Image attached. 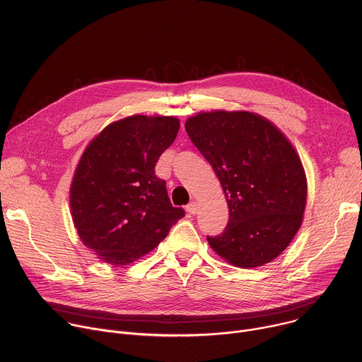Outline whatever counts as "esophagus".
Segmentation results:
<instances>
[{"mask_svg":"<svg viewBox=\"0 0 362 362\" xmlns=\"http://www.w3.org/2000/svg\"><path fill=\"white\" fill-rule=\"evenodd\" d=\"M186 211L189 212V214H192V215H194L196 212H198V202H194V201H192L187 206H186Z\"/></svg>","mask_w":362,"mask_h":362,"instance_id":"esophagus-1","label":"esophagus"}]
</instances>
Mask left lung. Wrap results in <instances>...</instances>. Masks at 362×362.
<instances>
[{
  "label": "left lung",
  "instance_id": "obj_1",
  "mask_svg": "<svg viewBox=\"0 0 362 362\" xmlns=\"http://www.w3.org/2000/svg\"><path fill=\"white\" fill-rule=\"evenodd\" d=\"M185 128L218 176L229 209L225 231L208 237L211 248L241 269L273 261L303 222L308 180L298 151L255 112H199Z\"/></svg>",
  "mask_w": 362,
  "mask_h": 362
}]
</instances>
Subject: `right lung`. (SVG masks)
<instances>
[{
    "instance_id": "right-lung-1",
    "label": "right lung",
    "mask_w": 362,
    "mask_h": 362,
    "mask_svg": "<svg viewBox=\"0 0 362 362\" xmlns=\"http://www.w3.org/2000/svg\"><path fill=\"white\" fill-rule=\"evenodd\" d=\"M180 128L176 117L131 115L107 125L85 148L69 190L85 247L111 266L141 258L185 216L154 173Z\"/></svg>"
}]
</instances>
